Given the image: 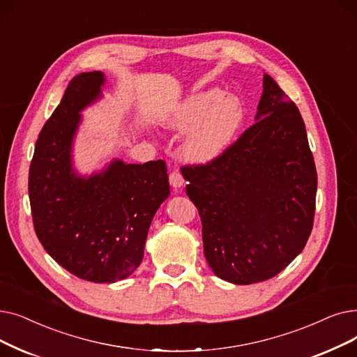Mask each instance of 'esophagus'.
Listing matches in <instances>:
<instances>
[{
    "mask_svg": "<svg viewBox=\"0 0 357 357\" xmlns=\"http://www.w3.org/2000/svg\"><path fill=\"white\" fill-rule=\"evenodd\" d=\"M169 182H170V185H172V187H174L175 190L182 188L183 183H185L182 175L178 172V170H174V172L169 175Z\"/></svg>",
    "mask_w": 357,
    "mask_h": 357,
    "instance_id": "obj_1",
    "label": "esophagus"
}]
</instances>
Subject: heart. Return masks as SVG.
Here are the masks:
<instances>
[{"label":"heart","mask_w":357,"mask_h":357,"mask_svg":"<svg viewBox=\"0 0 357 357\" xmlns=\"http://www.w3.org/2000/svg\"><path fill=\"white\" fill-rule=\"evenodd\" d=\"M245 107L235 95H223L220 89L192 93L170 111L163 123L178 132H187L182 143L185 159L210 163L234 144L243 126Z\"/></svg>","instance_id":"heart-1"}]
</instances>
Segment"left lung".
<instances>
[{
	"label": "left lung",
	"mask_w": 357,
	"mask_h": 357,
	"mask_svg": "<svg viewBox=\"0 0 357 357\" xmlns=\"http://www.w3.org/2000/svg\"><path fill=\"white\" fill-rule=\"evenodd\" d=\"M255 123L219 159L183 166L213 273L234 284L268 280L305 248L317 169L301 112L264 74Z\"/></svg>",
	"instance_id": "1"
}]
</instances>
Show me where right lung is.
<instances>
[{"label": "right lung", "mask_w": 357, "mask_h": 357, "mask_svg": "<svg viewBox=\"0 0 357 357\" xmlns=\"http://www.w3.org/2000/svg\"><path fill=\"white\" fill-rule=\"evenodd\" d=\"M102 71L75 75L36 142L29 170L35 231L45 251L83 280L115 283L140 266L154 214L169 197L163 160L114 159L80 175L73 144L82 112L102 98Z\"/></svg>", "instance_id": "add662e5"}]
</instances>
